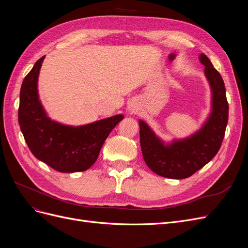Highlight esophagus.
Wrapping results in <instances>:
<instances>
[{"mask_svg": "<svg viewBox=\"0 0 248 248\" xmlns=\"http://www.w3.org/2000/svg\"><path fill=\"white\" fill-rule=\"evenodd\" d=\"M131 111H132V112H133V111H134V108H132V109H131Z\"/></svg>", "mask_w": 248, "mask_h": 248, "instance_id": "obj_1", "label": "esophagus"}]
</instances>
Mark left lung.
Wrapping results in <instances>:
<instances>
[{"label":"left lung","mask_w":248,"mask_h":248,"mask_svg":"<svg viewBox=\"0 0 248 248\" xmlns=\"http://www.w3.org/2000/svg\"><path fill=\"white\" fill-rule=\"evenodd\" d=\"M212 93L211 112L197 132L182 140L164 142L150 126L140 120L142 157L155 174L170 179H185L202 169L218 152L229 119V103L224 82L209 58L200 55Z\"/></svg>","instance_id":"8db88e82"}]
</instances>
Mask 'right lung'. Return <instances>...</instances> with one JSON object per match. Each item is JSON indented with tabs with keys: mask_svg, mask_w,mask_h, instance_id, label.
Listing matches in <instances>:
<instances>
[{
	"mask_svg": "<svg viewBox=\"0 0 248 248\" xmlns=\"http://www.w3.org/2000/svg\"><path fill=\"white\" fill-rule=\"evenodd\" d=\"M46 56L35 63L20 88L18 123L29 149L37 159L61 172L84 171L91 168L104 140L123 115L81 126H69L51 120L38 95V77Z\"/></svg>",
	"mask_w": 248,
	"mask_h": 248,
	"instance_id": "add662e5",
	"label": "right lung"
}]
</instances>
